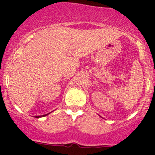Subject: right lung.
Masks as SVG:
<instances>
[{
	"mask_svg": "<svg viewBox=\"0 0 155 155\" xmlns=\"http://www.w3.org/2000/svg\"><path fill=\"white\" fill-rule=\"evenodd\" d=\"M48 114H46V115H43V116H47ZM35 117H36V118H39V117H41V116H35Z\"/></svg>",
	"mask_w": 155,
	"mask_h": 155,
	"instance_id": "obj_1",
	"label": "right lung"
}]
</instances>
